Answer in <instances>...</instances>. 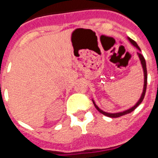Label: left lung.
Instances as JSON below:
<instances>
[{
  "instance_id": "obj_1",
  "label": "left lung",
  "mask_w": 158,
  "mask_h": 158,
  "mask_svg": "<svg viewBox=\"0 0 158 158\" xmlns=\"http://www.w3.org/2000/svg\"><path fill=\"white\" fill-rule=\"evenodd\" d=\"M128 39H129V41H130V43H131V44L132 45H134L135 47V48H137L138 50L139 51V52H141V50H140L139 47L138 46V44L136 43H135V41L132 40L131 38H128ZM137 52L138 56H139V60H140V62H141V64H142V67H143V75H144V84H143V93H142V95H141V97H140L139 100L137 102V103L135 104L134 106H132L131 108H130V109H128V110H124V111H121V112H117V113H108V112H106V111H104V110H101L100 108L98 106L95 104V102H94V101L93 100V102H94V106H95V107L97 108V110H98L99 112L102 113V114H103L104 115H106V116H108V117H111V118H117V117H120V116H122V115H126V114H129V113L132 112L133 110H135V108L137 107L139 105L141 102H143V98H144V96H145V93H146V89H147V80H148V74H147V67H146V61H145V59L144 57L143 56V55L141 54V53L139 52Z\"/></svg>"
}]
</instances>
